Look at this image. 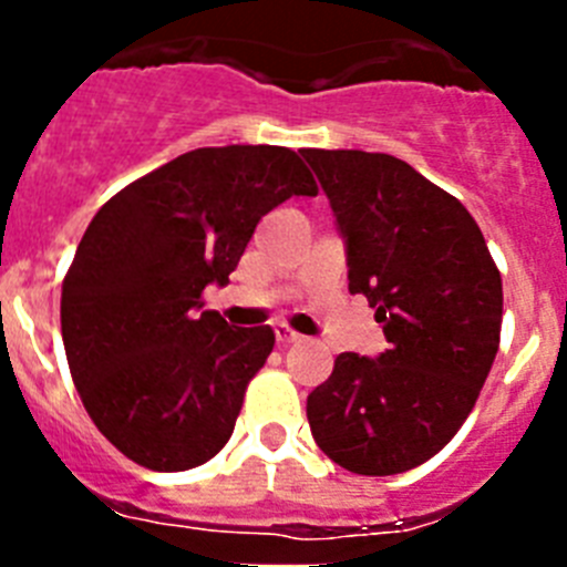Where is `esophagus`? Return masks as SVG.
Listing matches in <instances>:
<instances>
[{"mask_svg": "<svg viewBox=\"0 0 567 567\" xmlns=\"http://www.w3.org/2000/svg\"><path fill=\"white\" fill-rule=\"evenodd\" d=\"M275 340H278L280 346H289V343H298L300 334L295 332V329H289V327H284V323H280V327H275Z\"/></svg>", "mask_w": 567, "mask_h": 567, "instance_id": "esophagus-1", "label": "esophagus"}]
</instances>
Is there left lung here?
<instances>
[{
	"label": "left lung",
	"mask_w": 567,
	"mask_h": 567,
	"mask_svg": "<svg viewBox=\"0 0 567 567\" xmlns=\"http://www.w3.org/2000/svg\"><path fill=\"white\" fill-rule=\"evenodd\" d=\"M346 244L349 292L383 323L378 358L343 352L307 398L340 468L389 477L432 460L474 409L499 349L503 278L468 209L385 153L300 150Z\"/></svg>",
	"instance_id": "8db88e82"
}]
</instances>
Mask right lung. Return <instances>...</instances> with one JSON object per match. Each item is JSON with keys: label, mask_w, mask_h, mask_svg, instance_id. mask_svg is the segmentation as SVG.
<instances>
[{"label": "right lung", "mask_w": 567, "mask_h": 567, "mask_svg": "<svg viewBox=\"0 0 567 567\" xmlns=\"http://www.w3.org/2000/svg\"><path fill=\"white\" fill-rule=\"evenodd\" d=\"M292 195H318L292 150L202 147L90 221L62 284V340L90 420L133 463L187 471L233 437L275 332L233 329L202 292L227 287L260 218Z\"/></svg>", "instance_id": "right-lung-1"}]
</instances>
